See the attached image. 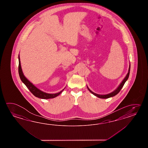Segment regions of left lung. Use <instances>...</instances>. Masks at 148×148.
Segmentation results:
<instances>
[{"label":"left lung","instance_id":"obj_1","mask_svg":"<svg viewBox=\"0 0 148 148\" xmlns=\"http://www.w3.org/2000/svg\"><path fill=\"white\" fill-rule=\"evenodd\" d=\"M130 66H129V71H128V73H127V75H126L125 77L124 78V79H123V81L120 84V85L119 86V87H117V88L114 90V91H113V92H110V94H108L106 95H99L97 94H96V93H95L94 92H92V91H91V90L89 89V88H88V86H87V88H88V90H89V91H90L91 93H92V94L94 95L95 96H96V97H97L98 98H104V99H106V98H108L112 97H113L114 96H115V95H116L119 92H120V90H121V89L122 88V87H123V86L124 85V84L125 83V82H126V80L128 79L129 78V75H130Z\"/></svg>","mask_w":148,"mask_h":148}]
</instances>
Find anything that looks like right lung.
Here are the masks:
<instances>
[{"instance_id":"obj_1","label":"right lung","mask_w":148,"mask_h":148,"mask_svg":"<svg viewBox=\"0 0 148 148\" xmlns=\"http://www.w3.org/2000/svg\"><path fill=\"white\" fill-rule=\"evenodd\" d=\"M18 60H19V65H18V73H19V77L21 79L22 82L25 84V86L27 87L29 90V91L31 92L34 95L35 97H36L40 98L41 99H50V98H53L56 97L58 95H59L63 91V90L60 91L58 93L56 94H48L46 93L45 92L41 91L39 89H38L37 87H36L34 85H33V84L28 80L25 77L23 73L22 69L21 68V61H20V58H19V55L18 56Z\"/></svg>"}]
</instances>
